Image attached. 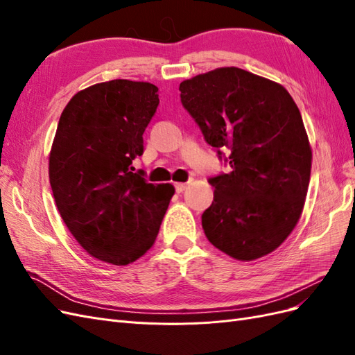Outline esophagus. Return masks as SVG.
Listing matches in <instances>:
<instances>
[{"instance_id": "obj_1", "label": "esophagus", "mask_w": 355, "mask_h": 355, "mask_svg": "<svg viewBox=\"0 0 355 355\" xmlns=\"http://www.w3.org/2000/svg\"><path fill=\"white\" fill-rule=\"evenodd\" d=\"M187 185H188V184H184V182H178V184H175L176 192H184V191L187 189Z\"/></svg>"}]
</instances>
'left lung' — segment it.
I'll use <instances>...</instances> for the list:
<instances>
[{
    "instance_id": "left-lung-1",
    "label": "left lung",
    "mask_w": 355,
    "mask_h": 355,
    "mask_svg": "<svg viewBox=\"0 0 355 355\" xmlns=\"http://www.w3.org/2000/svg\"><path fill=\"white\" fill-rule=\"evenodd\" d=\"M179 90L206 142L230 164L228 173L209 179L214 194L201 216L204 234L237 261L274 252L302 214L313 161L292 96L235 67L196 75Z\"/></svg>"
}]
</instances>
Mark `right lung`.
Wrapping results in <instances>:
<instances>
[{"instance_id": "1", "label": "right lung", "mask_w": 355, "mask_h": 355, "mask_svg": "<svg viewBox=\"0 0 355 355\" xmlns=\"http://www.w3.org/2000/svg\"><path fill=\"white\" fill-rule=\"evenodd\" d=\"M158 103L157 85L112 80L73 94L60 115L49 158L53 197L73 239L102 262L128 265L151 249L175 194L133 173Z\"/></svg>"}]
</instances>
